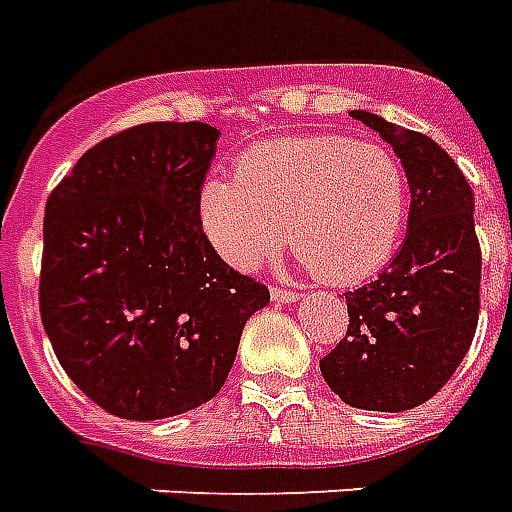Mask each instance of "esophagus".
I'll return each instance as SVG.
<instances>
[{"label": "esophagus", "mask_w": 512, "mask_h": 512, "mask_svg": "<svg viewBox=\"0 0 512 512\" xmlns=\"http://www.w3.org/2000/svg\"><path fill=\"white\" fill-rule=\"evenodd\" d=\"M271 298L279 301V304H293L301 295L295 293V290H287V287H271Z\"/></svg>", "instance_id": "34e87169"}]
</instances>
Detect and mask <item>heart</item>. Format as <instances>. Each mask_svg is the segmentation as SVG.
<instances>
[{
  "mask_svg": "<svg viewBox=\"0 0 512 512\" xmlns=\"http://www.w3.org/2000/svg\"><path fill=\"white\" fill-rule=\"evenodd\" d=\"M410 214L399 157L347 135H290L241 151L236 179L200 189L208 241L238 271H252L287 244L314 274L355 285L396 252Z\"/></svg>",
  "mask_w": 512,
  "mask_h": 512,
  "instance_id": "heart-1",
  "label": "heart"
}]
</instances>
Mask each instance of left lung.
Returning <instances> with one entry per match:
<instances>
[{
    "label": "left lung",
    "instance_id": "left-lung-1",
    "mask_svg": "<svg viewBox=\"0 0 512 512\" xmlns=\"http://www.w3.org/2000/svg\"><path fill=\"white\" fill-rule=\"evenodd\" d=\"M388 140L410 181L399 255L347 298V336L320 358L323 380L358 410L404 412L429 401L464 361L480 312L475 195L448 151L423 132L352 111Z\"/></svg>",
    "mask_w": 512,
    "mask_h": 512
}]
</instances>
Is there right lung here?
<instances>
[{
  "mask_svg": "<svg viewBox=\"0 0 512 512\" xmlns=\"http://www.w3.org/2000/svg\"><path fill=\"white\" fill-rule=\"evenodd\" d=\"M219 130L151 121L75 162L48 195L40 317L67 377L127 420L214 399L268 287L217 255L200 189Z\"/></svg>",
  "mask_w": 512,
  "mask_h": 512,
  "instance_id": "obj_1",
  "label": "right lung"
}]
</instances>
